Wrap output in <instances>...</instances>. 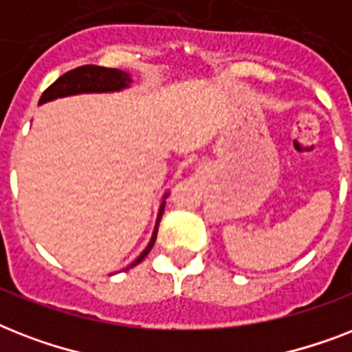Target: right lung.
<instances>
[{"label":"right lung","mask_w":352,"mask_h":352,"mask_svg":"<svg viewBox=\"0 0 352 352\" xmlns=\"http://www.w3.org/2000/svg\"><path fill=\"white\" fill-rule=\"evenodd\" d=\"M129 82H131L129 74L120 71V69L98 67V65H82V67H76L73 69V71H67V73L62 74L54 84L49 85V87L43 91V95H41L40 104L54 100V98H60V96L78 95V93H107V91H120L124 89V87H127ZM164 204L166 203L160 204L159 219H157V226H155V232L153 235H151L149 245L146 246V250H144L127 268L138 265L144 257L148 256L149 250L153 248L155 239H157V230H159L160 217H162V212H164Z\"/></svg>","instance_id":"1"}]
</instances>
